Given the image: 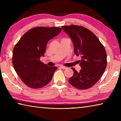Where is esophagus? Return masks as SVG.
I'll use <instances>...</instances> for the list:
<instances>
[{"instance_id":"obj_1","label":"esophagus","mask_w":121,"mask_h":121,"mask_svg":"<svg viewBox=\"0 0 121 121\" xmlns=\"http://www.w3.org/2000/svg\"><path fill=\"white\" fill-rule=\"evenodd\" d=\"M60 67L61 68V69H67V67L63 66V65H61V66H60Z\"/></svg>"}]
</instances>
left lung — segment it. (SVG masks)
<instances>
[{
  "mask_svg": "<svg viewBox=\"0 0 121 121\" xmlns=\"http://www.w3.org/2000/svg\"><path fill=\"white\" fill-rule=\"evenodd\" d=\"M61 27L71 39L74 53L82 58L79 64L82 69L77 72L72 68L73 75L69 82L76 88L88 89L100 79L106 69L105 48L95 35L86 28L74 25Z\"/></svg>",
  "mask_w": 121,
  "mask_h": 121,
  "instance_id": "left-lung-1",
  "label": "left lung"
}]
</instances>
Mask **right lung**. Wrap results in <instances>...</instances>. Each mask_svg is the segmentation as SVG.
<instances>
[{"label": "right lung", "instance_id": "1", "mask_svg": "<svg viewBox=\"0 0 121 121\" xmlns=\"http://www.w3.org/2000/svg\"><path fill=\"white\" fill-rule=\"evenodd\" d=\"M61 28L36 27L24 34L13 49V67L22 82L31 88L38 89L51 80L56 67H49L40 61L44 56L48 42L58 35Z\"/></svg>", "mask_w": 121, "mask_h": 121}]
</instances>
